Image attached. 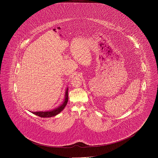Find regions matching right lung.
I'll return each instance as SVG.
<instances>
[{
	"instance_id": "add662e5",
	"label": "right lung",
	"mask_w": 158,
	"mask_h": 158,
	"mask_svg": "<svg viewBox=\"0 0 158 158\" xmlns=\"http://www.w3.org/2000/svg\"><path fill=\"white\" fill-rule=\"evenodd\" d=\"M68 101V88L66 90L65 92V98L63 103L60 105V106H59L58 108H56V109H54L52 111H37V112H32V114L37 115L38 116L40 117H44V118H47V117H54L56 115H57L58 114L62 111L63 110L64 108V107L66 106V105H67Z\"/></svg>"
}]
</instances>
